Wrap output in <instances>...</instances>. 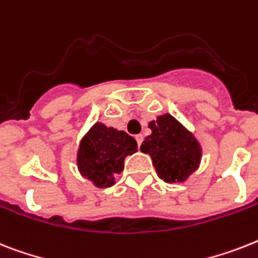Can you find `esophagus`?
<instances>
[{
	"label": "esophagus",
	"instance_id": "esophagus-1",
	"mask_svg": "<svg viewBox=\"0 0 258 258\" xmlns=\"http://www.w3.org/2000/svg\"><path fill=\"white\" fill-rule=\"evenodd\" d=\"M135 139H136V142H138V146L140 147V144H142V142H143V135H142V134H139V135L135 136Z\"/></svg>",
	"mask_w": 258,
	"mask_h": 258
}]
</instances>
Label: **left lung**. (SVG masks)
Returning a JSON list of instances; mask_svg holds the SVG:
<instances>
[{
    "label": "left lung",
    "instance_id": "left-lung-1",
    "mask_svg": "<svg viewBox=\"0 0 258 258\" xmlns=\"http://www.w3.org/2000/svg\"><path fill=\"white\" fill-rule=\"evenodd\" d=\"M151 135L140 151L152 159L159 177L165 183H181L195 172L202 159V148L194 135L169 114L150 122Z\"/></svg>",
    "mask_w": 258,
    "mask_h": 258
}]
</instances>
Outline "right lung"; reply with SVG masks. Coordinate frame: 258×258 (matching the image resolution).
<instances>
[{"mask_svg": "<svg viewBox=\"0 0 258 258\" xmlns=\"http://www.w3.org/2000/svg\"><path fill=\"white\" fill-rule=\"evenodd\" d=\"M136 150L138 143L133 136L95 123L81 142L78 168L96 187H111L115 183V175L124 168L125 156L135 154Z\"/></svg>", "mask_w": 258, "mask_h": 258, "instance_id": "obj_1", "label": "right lung"}]
</instances>
